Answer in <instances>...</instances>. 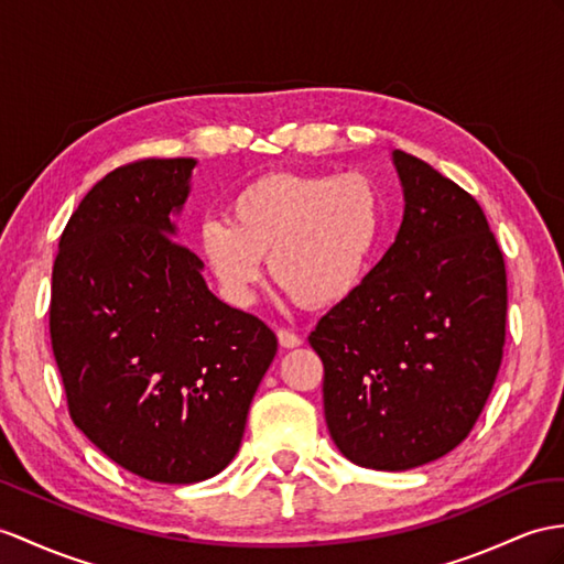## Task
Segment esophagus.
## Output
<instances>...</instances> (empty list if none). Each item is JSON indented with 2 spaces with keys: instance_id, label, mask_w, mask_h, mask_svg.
<instances>
[{
  "instance_id": "obj_1",
  "label": "esophagus",
  "mask_w": 564,
  "mask_h": 564,
  "mask_svg": "<svg viewBox=\"0 0 564 564\" xmlns=\"http://www.w3.org/2000/svg\"><path fill=\"white\" fill-rule=\"evenodd\" d=\"M278 339L282 349H296L301 347V341H304L299 335H294L292 329H278Z\"/></svg>"
}]
</instances>
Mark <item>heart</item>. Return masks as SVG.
<instances>
[{"label": "heart", "instance_id": "heart-1", "mask_svg": "<svg viewBox=\"0 0 564 564\" xmlns=\"http://www.w3.org/2000/svg\"><path fill=\"white\" fill-rule=\"evenodd\" d=\"M380 225L364 174L272 172L231 196L229 223L203 219L198 249L231 304H251L268 256L270 278L301 304L333 306L361 286Z\"/></svg>", "mask_w": 564, "mask_h": 564}]
</instances>
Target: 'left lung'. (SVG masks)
<instances>
[{
    "label": "left lung",
    "mask_w": 564,
    "mask_h": 564,
    "mask_svg": "<svg viewBox=\"0 0 564 564\" xmlns=\"http://www.w3.org/2000/svg\"><path fill=\"white\" fill-rule=\"evenodd\" d=\"M400 231L308 341L325 366L329 437L349 462L406 471L455 449L496 382L505 260L480 205L429 162L392 150Z\"/></svg>",
    "instance_id": "8db88e82"
}]
</instances>
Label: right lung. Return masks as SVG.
<instances>
[{
    "label": "right lung",
    "mask_w": 564,
    "mask_h": 564,
    "mask_svg": "<svg viewBox=\"0 0 564 564\" xmlns=\"http://www.w3.org/2000/svg\"><path fill=\"white\" fill-rule=\"evenodd\" d=\"M194 158L141 160L95 184L59 239L50 335L78 431L155 484H198L239 452L278 354L256 315L205 284L176 243Z\"/></svg>",
    "instance_id": "right-lung-1"
}]
</instances>
